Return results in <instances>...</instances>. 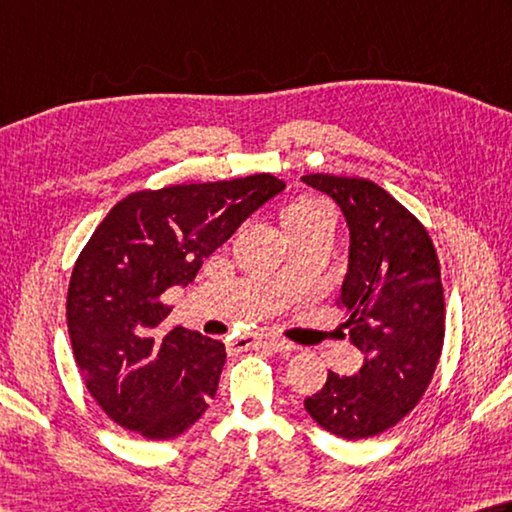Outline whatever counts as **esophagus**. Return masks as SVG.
<instances>
[{
    "label": "esophagus",
    "instance_id": "obj_1",
    "mask_svg": "<svg viewBox=\"0 0 512 512\" xmlns=\"http://www.w3.org/2000/svg\"><path fill=\"white\" fill-rule=\"evenodd\" d=\"M230 347L235 351H248L253 347H268L273 351H280V353H286V351H293L295 347L291 345V342H286L282 338H275V336H264V338H253V336H244V338H237L230 342Z\"/></svg>",
    "mask_w": 512,
    "mask_h": 512
}]
</instances>
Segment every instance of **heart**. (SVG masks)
<instances>
[{"mask_svg": "<svg viewBox=\"0 0 512 512\" xmlns=\"http://www.w3.org/2000/svg\"><path fill=\"white\" fill-rule=\"evenodd\" d=\"M324 212H331L327 203H322L318 199H302L295 201L293 206H288L284 212V226H293V224H304V221L315 219L324 215Z\"/></svg>", "mask_w": 512, "mask_h": 512, "instance_id": "heart-1", "label": "heart"}]
</instances>
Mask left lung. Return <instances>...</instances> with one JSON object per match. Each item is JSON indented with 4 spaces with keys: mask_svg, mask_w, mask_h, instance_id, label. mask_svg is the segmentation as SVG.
<instances>
[{
    "mask_svg": "<svg viewBox=\"0 0 512 512\" xmlns=\"http://www.w3.org/2000/svg\"><path fill=\"white\" fill-rule=\"evenodd\" d=\"M338 203L349 228L340 304L365 362L353 376L329 371L304 410L324 430L358 441L396 425L421 401L441 356L445 304L439 257L410 210L365 179L306 174Z\"/></svg>",
    "mask_w": 512,
    "mask_h": 512,
    "instance_id": "8db88e82",
    "label": "left lung"
}]
</instances>
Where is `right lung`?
<instances>
[{
	"instance_id": "right-lung-1",
	"label": "right lung",
	"mask_w": 512,
	"mask_h": 512,
	"mask_svg": "<svg viewBox=\"0 0 512 512\" xmlns=\"http://www.w3.org/2000/svg\"><path fill=\"white\" fill-rule=\"evenodd\" d=\"M271 174L170 185L118 201L73 266L67 324L85 385L111 421L145 439H174L208 410L224 342L159 324L163 293L194 282L203 259L284 192Z\"/></svg>"
}]
</instances>
